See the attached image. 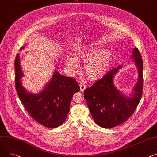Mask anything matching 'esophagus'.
I'll return each instance as SVG.
<instances>
[{"label":"esophagus","instance_id":"1","mask_svg":"<svg viewBox=\"0 0 157 157\" xmlns=\"http://www.w3.org/2000/svg\"><path fill=\"white\" fill-rule=\"evenodd\" d=\"M80 90L82 92H84L85 90V89H86V86L85 85H80Z\"/></svg>","mask_w":157,"mask_h":157}]
</instances>
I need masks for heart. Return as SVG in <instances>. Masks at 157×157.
Returning <instances> with one entry per match:
<instances>
[{
  "instance_id": "1",
  "label": "heart",
  "mask_w": 157,
  "mask_h": 157,
  "mask_svg": "<svg viewBox=\"0 0 157 157\" xmlns=\"http://www.w3.org/2000/svg\"><path fill=\"white\" fill-rule=\"evenodd\" d=\"M75 56L67 55L66 65L68 69L74 72L79 68L78 60L85 61L84 70L91 80H99L103 78L109 70L113 62V53L106 49H102L100 46L90 42L78 48L75 50Z\"/></svg>"
}]
</instances>
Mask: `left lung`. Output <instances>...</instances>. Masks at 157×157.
Wrapping results in <instances>:
<instances>
[{
    "label": "left lung",
    "mask_w": 157,
    "mask_h": 157,
    "mask_svg": "<svg viewBox=\"0 0 157 157\" xmlns=\"http://www.w3.org/2000/svg\"><path fill=\"white\" fill-rule=\"evenodd\" d=\"M131 58L138 69V80L131 96H126L115 86L113 78L121 66L110 70L101 79L87 88L84 95L94 122L100 127L112 128L125 122L134 112L143 94V59L135 48Z\"/></svg>",
    "instance_id": "1"
}]
</instances>
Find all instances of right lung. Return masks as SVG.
Instances as JSON below:
<instances>
[{
    "instance_id": "right-lung-1",
    "label": "right lung",
    "mask_w": 157,
    "mask_h": 157,
    "mask_svg": "<svg viewBox=\"0 0 157 157\" xmlns=\"http://www.w3.org/2000/svg\"><path fill=\"white\" fill-rule=\"evenodd\" d=\"M14 67L16 91L28 113L45 127L55 128L62 125L67 118L73 96L80 89L77 81L55 71L44 89L38 94H32L22 86L21 79L23 73L18 54Z\"/></svg>"
}]
</instances>
